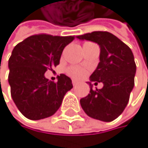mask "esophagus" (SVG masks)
I'll return each mask as SVG.
<instances>
[{
  "mask_svg": "<svg viewBox=\"0 0 148 148\" xmlns=\"http://www.w3.org/2000/svg\"><path fill=\"white\" fill-rule=\"evenodd\" d=\"M72 84H73V86H76L78 84V81H76V80H72Z\"/></svg>",
  "mask_w": 148,
  "mask_h": 148,
  "instance_id": "obj_1",
  "label": "esophagus"
}]
</instances>
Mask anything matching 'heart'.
<instances>
[{
	"label": "heart",
	"mask_w": 148,
	"mask_h": 148,
	"mask_svg": "<svg viewBox=\"0 0 148 148\" xmlns=\"http://www.w3.org/2000/svg\"><path fill=\"white\" fill-rule=\"evenodd\" d=\"M66 72H67L69 76H70L71 78H73L75 79H79L81 78H83L86 73L83 69L77 67V66H69L66 69Z\"/></svg>",
	"instance_id": "obj_1"
}]
</instances>
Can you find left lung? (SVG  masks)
Returning <instances> with one entry per match:
<instances>
[{
  "instance_id": "left-lung-1",
  "label": "left lung",
  "mask_w": 148,
  "mask_h": 148,
  "mask_svg": "<svg viewBox=\"0 0 148 148\" xmlns=\"http://www.w3.org/2000/svg\"><path fill=\"white\" fill-rule=\"evenodd\" d=\"M79 39L97 43L101 47L100 63L90 80L103 83L101 89H92L80 99L87 115L103 122H112L125 109L134 85L136 66L132 50L114 35L95 31L78 36Z\"/></svg>"
}]
</instances>
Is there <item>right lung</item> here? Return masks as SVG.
I'll use <instances>...</instances> for the list:
<instances>
[{"mask_svg": "<svg viewBox=\"0 0 148 148\" xmlns=\"http://www.w3.org/2000/svg\"><path fill=\"white\" fill-rule=\"evenodd\" d=\"M74 38L38 34L17 44L12 50L8 64L11 95L18 110L28 119L40 120L53 115L66 92L72 89L68 76L61 74L54 82L45 77V73L59 64L63 49Z\"/></svg>", "mask_w": 148, "mask_h": 148, "instance_id": "obj_1", "label": "right lung"}]
</instances>
